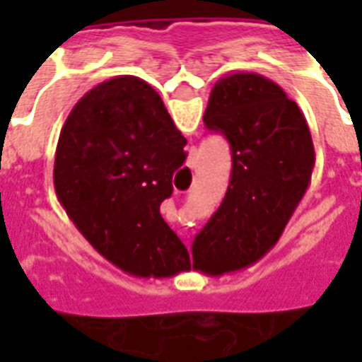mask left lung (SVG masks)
<instances>
[{
    "label": "left lung",
    "instance_id": "left-lung-1",
    "mask_svg": "<svg viewBox=\"0 0 362 362\" xmlns=\"http://www.w3.org/2000/svg\"><path fill=\"white\" fill-rule=\"evenodd\" d=\"M205 127L230 143L227 194L192 244L194 269L223 275L272 250L300 204L314 170V143L303 112L277 83L259 74L215 83Z\"/></svg>",
    "mask_w": 362,
    "mask_h": 362
}]
</instances>
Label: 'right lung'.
<instances>
[{
	"instance_id": "1",
	"label": "right lung",
	"mask_w": 362,
	"mask_h": 362,
	"mask_svg": "<svg viewBox=\"0 0 362 362\" xmlns=\"http://www.w3.org/2000/svg\"><path fill=\"white\" fill-rule=\"evenodd\" d=\"M186 137L149 83L119 75L79 98L59 132L54 188L90 246L135 277H173L189 254L160 215Z\"/></svg>"
}]
</instances>
